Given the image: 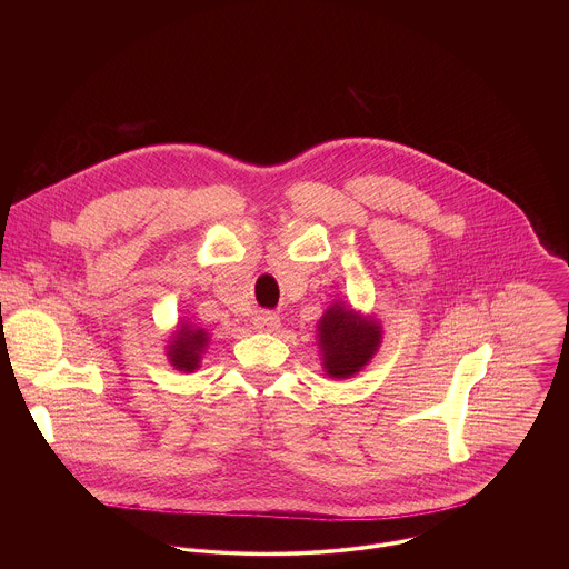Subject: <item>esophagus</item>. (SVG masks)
I'll use <instances>...</instances> for the list:
<instances>
[{"mask_svg":"<svg viewBox=\"0 0 569 569\" xmlns=\"http://www.w3.org/2000/svg\"><path fill=\"white\" fill-rule=\"evenodd\" d=\"M278 326H280V318H278L276 313H271V311H260V313L253 318V328H258V330L271 332V330H276Z\"/></svg>","mask_w":569,"mask_h":569,"instance_id":"1","label":"esophagus"}]
</instances>
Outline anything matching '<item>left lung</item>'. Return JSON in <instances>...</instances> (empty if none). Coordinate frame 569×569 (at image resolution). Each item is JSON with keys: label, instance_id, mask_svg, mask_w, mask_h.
I'll return each mask as SVG.
<instances>
[{"label": "left lung", "instance_id": "1", "mask_svg": "<svg viewBox=\"0 0 569 569\" xmlns=\"http://www.w3.org/2000/svg\"><path fill=\"white\" fill-rule=\"evenodd\" d=\"M381 343V328L372 320L355 316V311L335 305L320 320V346L325 352L326 372L346 379L359 372Z\"/></svg>", "mask_w": 569, "mask_h": 569}]
</instances>
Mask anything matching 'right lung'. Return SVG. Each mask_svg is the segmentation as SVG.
Returning a JSON list of instances; mask_svg holds the SVG:
<instances>
[{
	"label": "right lung",
	"instance_id": "obj_1",
	"mask_svg": "<svg viewBox=\"0 0 569 569\" xmlns=\"http://www.w3.org/2000/svg\"><path fill=\"white\" fill-rule=\"evenodd\" d=\"M208 343V335L203 332V328H192V326H183L174 332V341L168 346V357L170 363L179 370L192 372L194 368H199V359L201 352Z\"/></svg>",
	"mask_w": 569,
	"mask_h": 569
}]
</instances>
